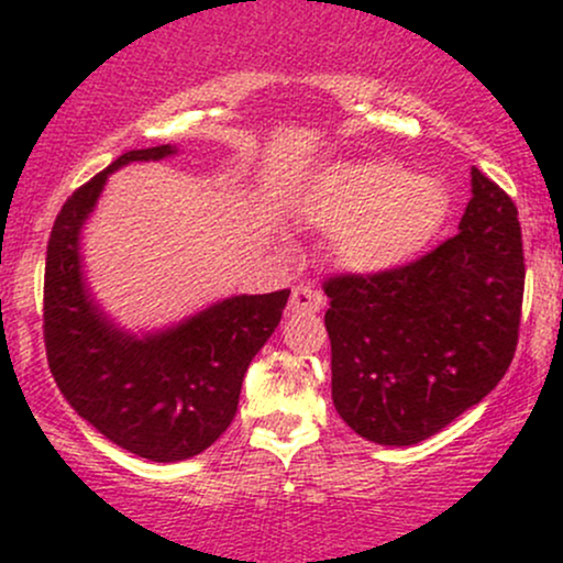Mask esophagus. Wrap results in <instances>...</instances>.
I'll use <instances>...</instances> for the list:
<instances>
[{"mask_svg":"<svg viewBox=\"0 0 563 563\" xmlns=\"http://www.w3.org/2000/svg\"><path fill=\"white\" fill-rule=\"evenodd\" d=\"M322 303H325V296L320 294V290H314L312 286H303V283H299V286H294V290H290V301H288V312H320Z\"/></svg>","mask_w":563,"mask_h":563,"instance_id":"1","label":"esophagus"}]
</instances>
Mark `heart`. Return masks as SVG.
I'll use <instances>...</instances> for the list:
<instances>
[{"mask_svg": "<svg viewBox=\"0 0 563 563\" xmlns=\"http://www.w3.org/2000/svg\"><path fill=\"white\" fill-rule=\"evenodd\" d=\"M448 192L391 161L333 166L307 198L314 228L333 232V256L352 273H386L418 254L442 224Z\"/></svg>", "mask_w": 563, "mask_h": 563, "instance_id": "b5f03b06", "label": "heart"}]
</instances>
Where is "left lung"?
Here are the masks:
<instances>
[{"instance_id":"8db88e82","label":"left lung","mask_w":563,"mask_h":563,"mask_svg":"<svg viewBox=\"0 0 563 563\" xmlns=\"http://www.w3.org/2000/svg\"><path fill=\"white\" fill-rule=\"evenodd\" d=\"M461 230L386 273L325 277L333 405L376 444H418L482 402L519 344L525 249L510 196L471 169Z\"/></svg>"}]
</instances>
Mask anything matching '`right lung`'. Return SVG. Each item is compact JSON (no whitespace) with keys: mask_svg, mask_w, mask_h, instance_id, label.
<instances>
[{"mask_svg":"<svg viewBox=\"0 0 563 563\" xmlns=\"http://www.w3.org/2000/svg\"><path fill=\"white\" fill-rule=\"evenodd\" d=\"M169 153V145L129 151L63 203L47 243L42 309L47 363L68 405L113 444L156 463L198 455L228 431L245 371L290 296L288 288L232 296L142 341L100 318L81 283V222L113 169Z\"/></svg>","mask_w":563,"mask_h":563,"instance_id":"right-lung-1","label":"right lung"}]
</instances>
